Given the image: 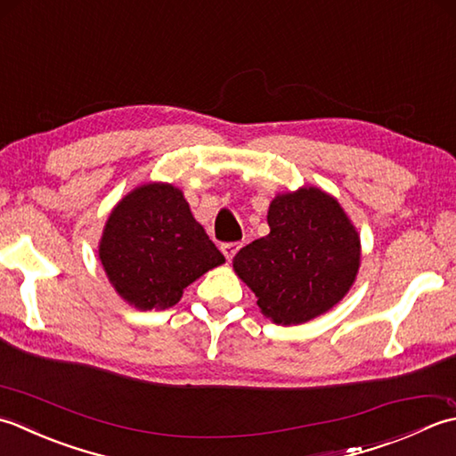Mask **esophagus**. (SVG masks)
<instances>
[{"label": "esophagus", "instance_id": "obj_1", "mask_svg": "<svg viewBox=\"0 0 456 456\" xmlns=\"http://www.w3.org/2000/svg\"><path fill=\"white\" fill-rule=\"evenodd\" d=\"M240 248H241V244H238V241H232V244H222V246H220L222 254H224V257L228 259V262L238 254Z\"/></svg>", "mask_w": 456, "mask_h": 456}]
</instances>
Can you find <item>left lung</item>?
Wrapping results in <instances>:
<instances>
[{
  "instance_id": "1",
  "label": "left lung",
  "mask_w": 456,
  "mask_h": 456,
  "mask_svg": "<svg viewBox=\"0 0 456 456\" xmlns=\"http://www.w3.org/2000/svg\"><path fill=\"white\" fill-rule=\"evenodd\" d=\"M269 234L236 254L234 272L257 297L264 317L293 327L345 299L360 267V234L332 194L317 187L269 202Z\"/></svg>"
}]
</instances>
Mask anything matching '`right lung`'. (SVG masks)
<instances>
[{
    "label": "right lung",
    "instance_id": "obj_1",
    "mask_svg": "<svg viewBox=\"0 0 456 456\" xmlns=\"http://www.w3.org/2000/svg\"><path fill=\"white\" fill-rule=\"evenodd\" d=\"M98 257L116 293L139 311L169 309L184 287L226 262L171 183L139 184L111 208Z\"/></svg>",
    "mask_w": 456,
    "mask_h": 456
}]
</instances>
